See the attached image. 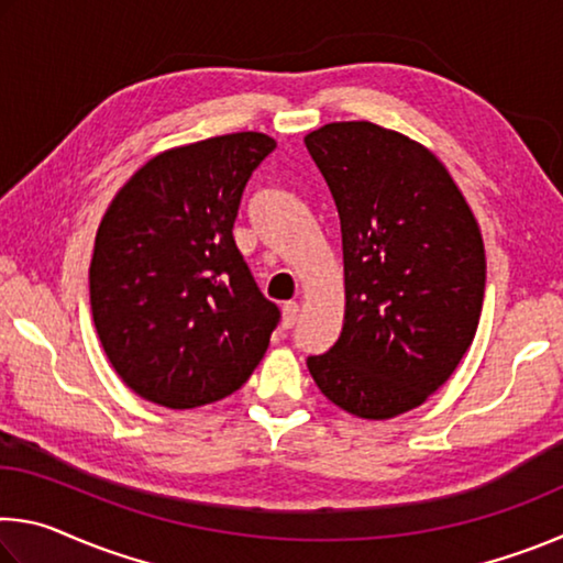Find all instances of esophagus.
Wrapping results in <instances>:
<instances>
[{
    "label": "esophagus",
    "instance_id": "34e87169",
    "mask_svg": "<svg viewBox=\"0 0 563 563\" xmlns=\"http://www.w3.org/2000/svg\"><path fill=\"white\" fill-rule=\"evenodd\" d=\"M300 305L298 302H285L283 305V328H292L298 322Z\"/></svg>",
    "mask_w": 563,
    "mask_h": 563
}]
</instances>
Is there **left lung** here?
<instances>
[{
    "mask_svg": "<svg viewBox=\"0 0 563 563\" xmlns=\"http://www.w3.org/2000/svg\"><path fill=\"white\" fill-rule=\"evenodd\" d=\"M305 146L335 198L345 263L342 332L308 369L350 415H405L452 377L476 335L479 223L442 161L405 133L335 121Z\"/></svg>",
    "mask_w": 563,
    "mask_h": 563,
    "instance_id": "left-lung-1",
    "label": "left lung"
}]
</instances>
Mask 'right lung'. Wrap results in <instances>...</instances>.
I'll return each mask as SVG.
<instances>
[{
	"mask_svg": "<svg viewBox=\"0 0 563 563\" xmlns=\"http://www.w3.org/2000/svg\"><path fill=\"white\" fill-rule=\"evenodd\" d=\"M273 148L258 131L168 148L101 218L89 268L93 325L111 367L148 402H218L268 350L280 310L255 285L233 223L247 178Z\"/></svg>",
	"mask_w": 563,
	"mask_h": 563,
	"instance_id": "right-lung-1",
	"label": "right lung"
}]
</instances>
